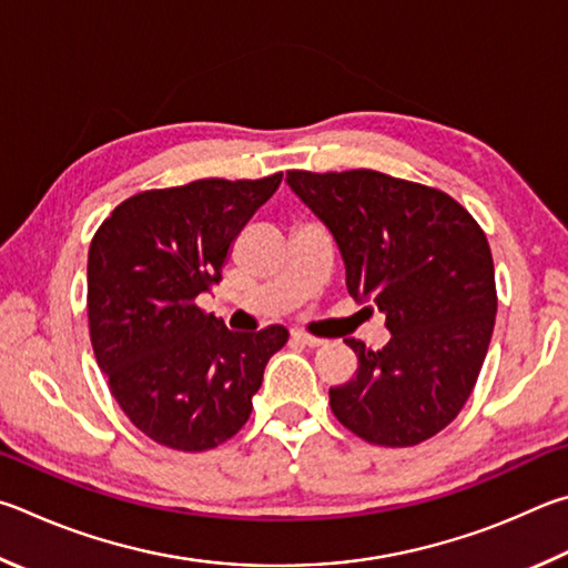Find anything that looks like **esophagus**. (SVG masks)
<instances>
[{"instance_id": "obj_1", "label": "esophagus", "mask_w": 568, "mask_h": 568, "mask_svg": "<svg viewBox=\"0 0 568 568\" xmlns=\"http://www.w3.org/2000/svg\"><path fill=\"white\" fill-rule=\"evenodd\" d=\"M292 339H294V342H300V344H304V346H320V344H322V339H316V336L306 334V332H300V329H294V332H292Z\"/></svg>"}]
</instances>
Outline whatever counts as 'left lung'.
Listing matches in <instances>:
<instances>
[{"instance_id": "8db88e82", "label": "left lung", "mask_w": 568, "mask_h": 568, "mask_svg": "<svg viewBox=\"0 0 568 568\" xmlns=\"http://www.w3.org/2000/svg\"><path fill=\"white\" fill-rule=\"evenodd\" d=\"M292 192L334 234L346 290L386 314L389 344L352 346L359 369L332 386L346 429L376 446H416L449 426L474 392L496 320L489 242L434 186L374 172H286Z\"/></svg>"}]
</instances>
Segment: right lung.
Segmentation results:
<instances>
[{
  "mask_svg": "<svg viewBox=\"0 0 568 568\" xmlns=\"http://www.w3.org/2000/svg\"><path fill=\"white\" fill-rule=\"evenodd\" d=\"M282 184L196 179L124 199L89 246V336L109 392L139 432L206 452L242 429L284 326L229 332L196 296L222 278L234 239Z\"/></svg>",
  "mask_w": 568,
  "mask_h": 568,
  "instance_id": "right-lung-1",
  "label": "right lung"
}]
</instances>
